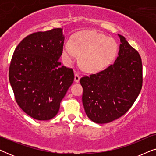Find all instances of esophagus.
<instances>
[{"label": "esophagus", "mask_w": 156, "mask_h": 156, "mask_svg": "<svg viewBox=\"0 0 156 156\" xmlns=\"http://www.w3.org/2000/svg\"><path fill=\"white\" fill-rule=\"evenodd\" d=\"M80 75L77 73H75L74 74V82L76 83H78L80 82Z\"/></svg>", "instance_id": "1"}]
</instances>
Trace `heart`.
<instances>
[{"mask_svg": "<svg viewBox=\"0 0 156 156\" xmlns=\"http://www.w3.org/2000/svg\"><path fill=\"white\" fill-rule=\"evenodd\" d=\"M118 46L116 41L103 34L94 31L79 33L73 42L64 44L63 57L66 62L72 63L80 55L81 67L87 72H97L104 69L114 60Z\"/></svg>", "mask_w": 156, "mask_h": 156, "instance_id": "1", "label": "heart"}]
</instances>
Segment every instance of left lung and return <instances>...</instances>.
Segmentation results:
<instances>
[{
    "instance_id": "left-lung-1",
    "label": "left lung",
    "mask_w": 156,
    "mask_h": 156,
    "mask_svg": "<svg viewBox=\"0 0 156 156\" xmlns=\"http://www.w3.org/2000/svg\"><path fill=\"white\" fill-rule=\"evenodd\" d=\"M118 35L121 44L114 64L80 81L85 113L97 123H109L125 114L142 88L141 58L123 36Z\"/></svg>"
}]
</instances>
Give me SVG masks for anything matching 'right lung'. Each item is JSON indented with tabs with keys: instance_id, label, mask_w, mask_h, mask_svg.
<instances>
[{
	"instance_id": "1",
	"label": "right lung",
	"mask_w": 156,
	"mask_h": 156,
	"mask_svg": "<svg viewBox=\"0 0 156 156\" xmlns=\"http://www.w3.org/2000/svg\"><path fill=\"white\" fill-rule=\"evenodd\" d=\"M64 40L62 28L34 33L19 43L12 57L9 81L16 102L36 120L56 116L73 83V70L59 61Z\"/></svg>"
}]
</instances>
